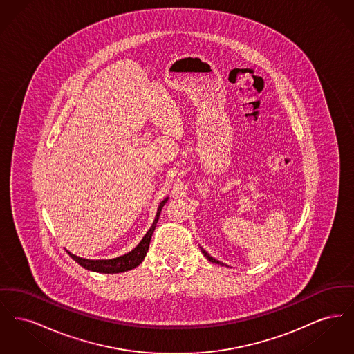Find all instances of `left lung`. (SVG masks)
Masks as SVG:
<instances>
[{"instance_id":"left-lung-1","label":"left lung","mask_w":354,"mask_h":354,"mask_svg":"<svg viewBox=\"0 0 354 354\" xmlns=\"http://www.w3.org/2000/svg\"><path fill=\"white\" fill-rule=\"evenodd\" d=\"M201 250H202L203 254H204V256H205V257H207V260H209V261H211V263H215V264H220V266H224V264H223V263H220V261H218V260H216V259H214V257H212V256H209V254H208V253L205 252V250H203L202 247H201Z\"/></svg>"}]
</instances>
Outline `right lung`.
Masks as SVG:
<instances>
[{
    "instance_id": "obj_1",
    "label": "right lung",
    "mask_w": 354,
    "mask_h": 354,
    "mask_svg": "<svg viewBox=\"0 0 354 354\" xmlns=\"http://www.w3.org/2000/svg\"><path fill=\"white\" fill-rule=\"evenodd\" d=\"M169 198H166L163 202L159 204L158 212L155 220L152 223L151 228L147 231V234L140 240V243L135 247L131 252L126 253L123 256H119L115 259H109V260H90V259H82L80 256H75L73 253L66 252L70 254V257L77 261L81 267H84V270H93V272H100V273H120V272H126V270H134L135 267H138L143 259L146 257V253L149 251L150 247V241H151V236L155 231L156 223L160 216V211L163 208V205L167 203Z\"/></svg>"
}]
</instances>
